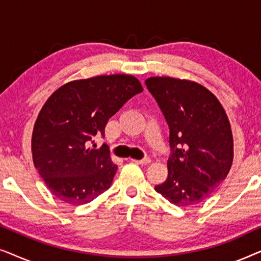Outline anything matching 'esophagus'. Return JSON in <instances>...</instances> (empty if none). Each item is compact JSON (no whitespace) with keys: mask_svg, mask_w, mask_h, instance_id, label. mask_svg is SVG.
Instances as JSON below:
<instances>
[{"mask_svg":"<svg viewBox=\"0 0 261 261\" xmlns=\"http://www.w3.org/2000/svg\"><path fill=\"white\" fill-rule=\"evenodd\" d=\"M132 162H134V163H137V164H140V165H146V164L151 163V159H149V158H144V159H141V160L132 159Z\"/></svg>","mask_w":261,"mask_h":261,"instance_id":"esophagus-1","label":"esophagus"}]
</instances>
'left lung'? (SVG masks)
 Listing matches in <instances>:
<instances>
[{
  "mask_svg": "<svg viewBox=\"0 0 261 261\" xmlns=\"http://www.w3.org/2000/svg\"><path fill=\"white\" fill-rule=\"evenodd\" d=\"M145 83L169 124L172 149L169 176L155 191L181 208L205 201L226 179L234 158L230 122L222 105L194 81L156 76Z\"/></svg>",
  "mask_w": 261,
  "mask_h": 261,
  "instance_id": "8db88e82",
  "label": "left lung"
}]
</instances>
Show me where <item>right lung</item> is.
Masks as SVG:
<instances>
[{
    "label": "right lung",
    "instance_id": "1",
    "mask_svg": "<svg viewBox=\"0 0 261 261\" xmlns=\"http://www.w3.org/2000/svg\"><path fill=\"white\" fill-rule=\"evenodd\" d=\"M144 89L132 74H103L64 84L47 98L32 134V155L46 187L81 205L112 185L117 165L106 146L90 147L114 114Z\"/></svg>",
    "mask_w": 261,
    "mask_h": 261
}]
</instances>
